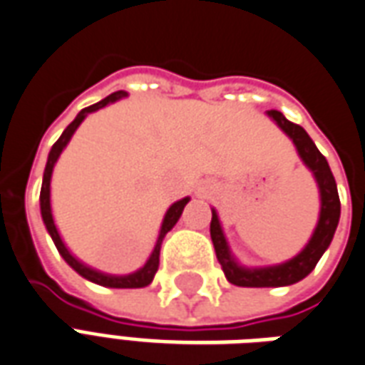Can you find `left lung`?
Segmentation results:
<instances>
[{"instance_id": "8db88e82", "label": "left lung", "mask_w": 365, "mask_h": 365, "mask_svg": "<svg viewBox=\"0 0 365 365\" xmlns=\"http://www.w3.org/2000/svg\"><path fill=\"white\" fill-rule=\"evenodd\" d=\"M267 116L272 118L276 126L294 142L297 155L313 175L319 188L321 210H319V220L315 230H313V235L294 259L280 262V264H272V267L251 268L243 267L233 257L230 243H227L225 233H223L220 215H217L215 208H212L210 235H212V243H214L215 257L222 264L225 278L231 284L241 286V288H280V286H292L295 282L303 280L305 276H309L311 270L317 267L323 252L329 249L340 220V200L336 182H334V177H332L327 159L317 150V145L313 143L309 134L299 124L289 122L280 110H268Z\"/></svg>"}]
</instances>
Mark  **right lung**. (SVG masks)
Segmentation results:
<instances>
[{"mask_svg": "<svg viewBox=\"0 0 365 365\" xmlns=\"http://www.w3.org/2000/svg\"><path fill=\"white\" fill-rule=\"evenodd\" d=\"M124 97H128L126 91H116L113 93V95H108L106 98H103V101L95 103V105L83 108V110L76 116V120L71 122L70 126L63 130L62 135L58 138V142L52 145V150H50V153H48L46 167H44V177H42L41 214H42V222H44V225H46V231L50 233L52 241H54L58 252L62 255V259L66 260V262H68V264H70L77 274H79V276H83L85 280L93 282V284H98V286H105V288H145V286H150L151 282H153V276H155L157 268H159V252H161V243H163L165 235L175 227V223L179 222L182 210H185V206L188 204V200H190L188 196H186V198H180V200H177L175 204H171L169 210L165 212L163 222H161V230H159V235H157L155 247H153V251H151L150 259L145 260V264H143L142 268H138L135 272L122 274V276H118V274L101 272V270H97V268L87 267L85 262H81L77 257H73L70 249H68L66 243H63V239L62 235H60L58 227H56L54 215H52V204H50V180H52L54 165L56 161H58L60 153L66 150V145L70 143L71 135L76 134V130L79 128V124L87 118V114L95 113V110H98V108L110 105V103H116V101H120V98Z\"/></svg>", "mask_w": 365, "mask_h": 365, "instance_id": "obj_1", "label": "right lung"}]
</instances>
